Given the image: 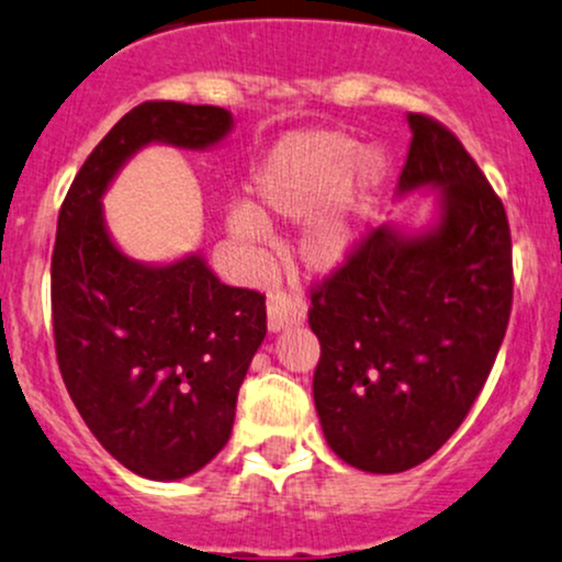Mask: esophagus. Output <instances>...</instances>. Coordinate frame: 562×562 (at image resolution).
<instances>
[{
	"mask_svg": "<svg viewBox=\"0 0 562 562\" xmlns=\"http://www.w3.org/2000/svg\"><path fill=\"white\" fill-rule=\"evenodd\" d=\"M305 300L297 297V294H289L276 289L268 297V327L273 331L294 327V324L305 322Z\"/></svg>",
	"mask_w": 562,
	"mask_h": 562,
	"instance_id": "obj_1",
	"label": "esophagus"
}]
</instances>
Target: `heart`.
<instances>
[{
    "instance_id": "b5f03b06",
    "label": "heart",
    "mask_w": 562,
    "mask_h": 562,
    "mask_svg": "<svg viewBox=\"0 0 562 562\" xmlns=\"http://www.w3.org/2000/svg\"><path fill=\"white\" fill-rule=\"evenodd\" d=\"M356 138L337 131L286 136L255 177L257 206L281 220H305L300 255L313 270H331L348 257L367 198L383 179L375 149L356 155ZM249 203L227 214V227L244 244L268 235V222Z\"/></svg>"
}]
</instances>
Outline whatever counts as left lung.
I'll return each instance as SVG.
<instances>
[{
  "label": "left lung",
  "mask_w": 562,
  "mask_h": 562,
  "mask_svg": "<svg viewBox=\"0 0 562 562\" xmlns=\"http://www.w3.org/2000/svg\"><path fill=\"white\" fill-rule=\"evenodd\" d=\"M400 190L442 187L437 231H367L311 286L313 402L329 448L372 474L418 467L463 424L506 335L512 233L458 136L409 112Z\"/></svg>",
  "instance_id": "1"
}]
</instances>
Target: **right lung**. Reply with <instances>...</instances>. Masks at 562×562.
<instances>
[{"label": "right lung", "instance_id": "obj_1", "mask_svg": "<svg viewBox=\"0 0 562 562\" xmlns=\"http://www.w3.org/2000/svg\"><path fill=\"white\" fill-rule=\"evenodd\" d=\"M231 123L222 106L144 101L88 155L58 211L50 262L58 370L93 437L147 480H182L225 448L268 313L262 292L227 286L198 255L162 268L120 255L101 195L144 144L201 149Z\"/></svg>", "mask_w": 562, "mask_h": 562}]
</instances>
